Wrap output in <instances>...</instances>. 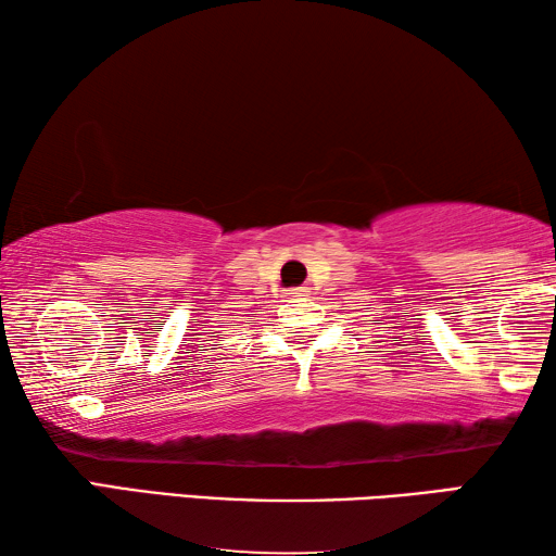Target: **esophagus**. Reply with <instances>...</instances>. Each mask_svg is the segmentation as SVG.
Segmentation results:
<instances>
[{
	"label": "esophagus",
	"mask_w": 556,
	"mask_h": 556,
	"mask_svg": "<svg viewBox=\"0 0 556 556\" xmlns=\"http://www.w3.org/2000/svg\"><path fill=\"white\" fill-rule=\"evenodd\" d=\"M287 296H289V299H304V296H306V287H294V289H289V291H287Z\"/></svg>",
	"instance_id": "1"
}]
</instances>
